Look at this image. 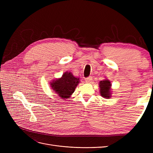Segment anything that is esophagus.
<instances>
[{"instance_id": "obj_1", "label": "esophagus", "mask_w": 153, "mask_h": 153, "mask_svg": "<svg viewBox=\"0 0 153 153\" xmlns=\"http://www.w3.org/2000/svg\"><path fill=\"white\" fill-rule=\"evenodd\" d=\"M92 76H89V77H87V78H85V82L87 83H91L92 82Z\"/></svg>"}]
</instances>
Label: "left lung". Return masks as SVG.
Wrapping results in <instances>:
<instances>
[{"label":"left lung","mask_w":153,"mask_h":153,"mask_svg":"<svg viewBox=\"0 0 153 153\" xmlns=\"http://www.w3.org/2000/svg\"><path fill=\"white\" fill-rule=\"evenodd\" d=\"M111 82L109 80L105 79L101 80L99 83V86L100 89L101 96L106 99H110L111 98Z\"/></svg>","instance_id":"obj_1"}]
</instances>
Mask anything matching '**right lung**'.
<instances>
[{"mask_svg": "<svg viewBox=\"0 0 153 153\" xmlns=\"http://www.w3.org/2000/svg\"><path fill=\"white\" fill-rule=\"evenodd\" d=\"M79 82V78L74 76L71 72L66 71L61 78L50 82V86L60 98L66 99L69 98Z\"/></svg>", "mask_w": 153, "mask_h": 153, "instance_id": "add662e5", "label": "right lung"}]
</instances>
